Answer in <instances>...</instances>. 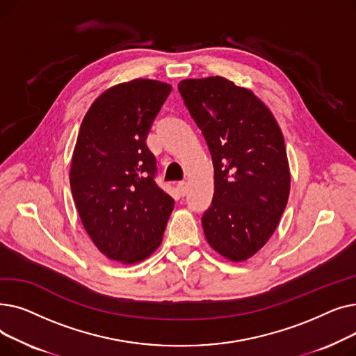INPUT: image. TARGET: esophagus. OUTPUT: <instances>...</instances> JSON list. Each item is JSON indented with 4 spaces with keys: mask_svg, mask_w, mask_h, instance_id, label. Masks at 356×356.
Instances as JSON below:
<instances>
[{
    "mask_svg": "<svg viewBox=\"0 0 356 356\" xmlns=\"http://www.w3.org/2000/svg\"><path fill=\"white\" fill-rule=\"evenodd\" d=\"M177 189H179V192L184 196L186 193H188V183H186L184 180L179 181V183H177Z\"/></svg>",
    "mask_w": 356,
    "mask_h": 356,
    "instance_id": "obj_1",
    "label": "esophagus"
}]
</instances>
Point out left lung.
Returning <instances> with one entry per match:
<instances>
[{
  "mask_svg": "<svg viewBox=\"0 0 356 356\" xmlns=\"http://www.w3.org/2000/svg\"><path fill=\"white\" fill-rule=\"evenodd\" d=\"M179 92L215 170L213 199L202 216L204 236L222 257L245 261L271 238L289 200L282 129L251 90L225 78L186 79Z\"/></svg>",
  "mask_w": 356,
  "mask_h": 356,
  "instance_id": "8db88e82",
  "label": "left lung"
}]
</instances>
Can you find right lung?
I'll use <instances>...</instances> for the list:
<instances>
[{
    "label": "right lung",
    "instance_id": "obj_1",
    "mask_svg": "<svg viewBox=\"0 0 356 356\" xmlns=\"http://www.w3.org/2000/svg\"><path fill=\"white\" fill-rule=\"evenodd\" d=\"M172 86L134 79L105 90L86 112L70 164V189L83 227L109 259L134 264L161 244L173 197L156 183L147 147Z\"/></svg>",
    "mask_w": 356,
    "mask_h": 356
}]
</instances>
